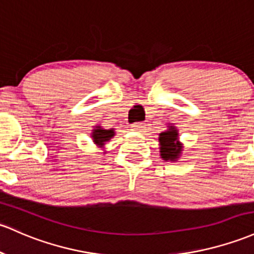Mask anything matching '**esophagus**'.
<instances>
[{
	"mask_svg": "<svg viewBox=\"0 0 254 254\" xmlns=\"http://www.w3.org/2000/svg\"><path fill=\"white\" fill-rule=\"evenodd\" d=\"M131 127H132L133 131H141V130H143L144 124L143 123H133V124L131 125Z\"/></svg>",
	"mask_w": 254,
	"mask_h": 254,
	"instance_id": "1",
	"label": "esophagus"
}]
</instances>
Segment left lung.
<instances>
[{"instance_id": "8db88e82", "label": "left lung", "mask_w": 254, "mask_h": 254, "mask_svg": "<svg viewBox=\"0 0 254 254\" xmlns=\"http://www.w3.org/2000/svg\"><path fill=\"white\" fill-rule=\"evenodd\" d=\"M160 142V153L164 160H175L178 158L181 153V146L177 143V131L174 127H170L168 131H164L159 135Z\"/></svg>"}]
</instances>
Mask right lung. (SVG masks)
Returning <instances> with one entry per match:
<instances>
[{
    "label": "right lung",
    "instance_id": "add662e5",
    "mask_svg": "<svg viewBox=\"0 0 254 254\" xmlns=\"http://www.w3.org/2000/svg\"><path fill=\"white\" fill-rule=\"evenodd\" d=\"M113 135V130H102L101 127H97L96 130H94L93 138L96 144H100V146H101V144H104L105 141L110 140Z\"/></svg>",
    "mask_w": 254,
    "mask_h": 254
}]
</instances>
